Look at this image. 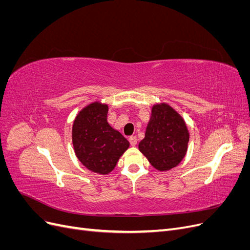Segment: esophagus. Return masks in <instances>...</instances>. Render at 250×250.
Here are the masks:
<instances>
[{"mask_svg": "<svg viewBox=\"0 0 250 250\" xmlns=\"http://www.w3.org/2000/svg\"><path fill=\"white\" fill-rule=\"evenodd\" d=\"M129 142H130V144H131V146H135L138 144V139H137V137H130L129 138Z\"/></svg>", "mask_w": 250, "mask_h": 250, "instance_id": "1", "label": "esophagus"}]
</instances>
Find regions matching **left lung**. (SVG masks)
I'll use <instances>...</instances> for the list:
<instances>
[{"instance_id":"1","label":"left lung","mask_w":250,"mask_h":250,"mask_svg":"<svg viewBox=\"0 0 250 250\" xmlns=\"http://www.w3.org/2000/svg\"><path fill=\"white\" fill-rule=\"evenodd\" d=\"M190 140L184 118L168 103L154 104L139 149L158 171H169L187 154Z\"/></svg>"}]
</instances>
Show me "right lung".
Masks as SVG:
<instances>
[{"mask_svg": "<svg viewBox=\"0 0 250 250\" xmlns=\"http://www.w3.org/2000/svg\"><path fill=\"white\" fill-rule=\"evenodd\" d=\"M108 105L95 101L83 107L74 120L72 142L75 154L89 171L107 175L129 148L121 132L107 122Z\"/></svg>", "mask_w": 250, "mask_h": 250, "instance_id": "obj_1", "label": "right lung"}]
</instances>
